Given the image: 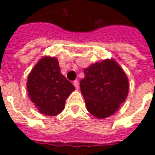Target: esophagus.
<instances>
[{"label": "esophagus", "mask_w": 155, "mask_h": 155, "mask_svg": "<svg viewBox=\"0 0 155 155\" xmlns=\"http://www.w3.org/2000/svg\"><path fill=\"white\" fill-rule=\"evenodd\" d=\"M73 84H74V87L76 88V89H79V82L77 81H74Z\"/></svg>", "instance_id": "esophagus-1"}]
</instances>
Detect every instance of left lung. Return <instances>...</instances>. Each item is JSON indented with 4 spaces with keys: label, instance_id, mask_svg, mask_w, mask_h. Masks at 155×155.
<instances>
[{
    "label": "left lung",
    "instance_id": "left-lung-1",
    "mask_svg": "<svg viewBox=\"0 0 155 155\" xmlns=\"http://www.w3.org/2000/svg\"><path fill=\"white\" fill-rule=\"evenodd\" d=\"M81 93L88 111L98 119L114 114L129 93V81L114 60L96 62L84 70Z\"/></svg>",
    "mask_w": 155,
    "mask_h": 155
}]
</instances>
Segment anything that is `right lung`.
Returning a JSON list of instances; mask_svg holds the SVG:
<instances>
[{
    "mask_svg": "<svg viewBox=\"0 0 155 155\" xmlns=\"http://www.w3.org/2000/svg\"><path fill=\"white\" fill-rule=\"evenodd\" d=\"M57 59L41 58L28 75L27 91L31 101L41 114L54 116L61 113L74 87L61 74Z\"/></svg>",
    "mask_w": 155,
    "mask_h": 155,
    "instance_id": "add662e5",
    "label": "right lung"
}]
</instances>
